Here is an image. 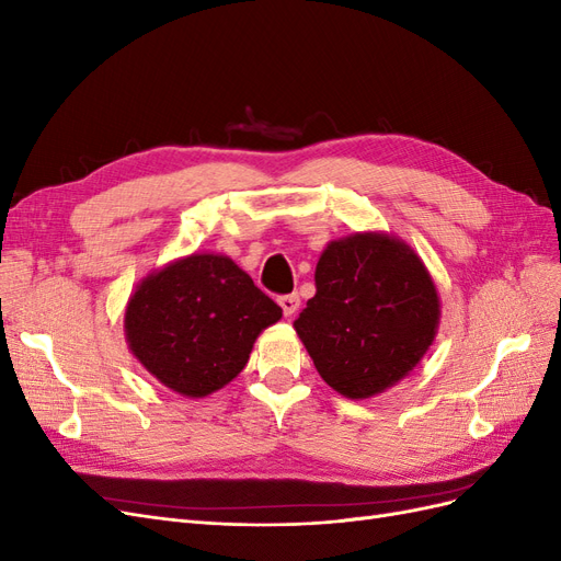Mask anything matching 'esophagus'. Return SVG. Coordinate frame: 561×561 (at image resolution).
<instances>
[{
  "label": "esophagus",
  "mask_w": 561,
  "mask_h": 561,
  "mask_svg": "<svg viewBox=\"0 0 561 561\" xmlns=\"http://www.w3.org/2000/svg\"><path fill=\"white\" fill-rule=\"evenodd\" d=\"M278 304H280L283 313H285L287 318H293V316L297 313V309H299V295H297V293L283 295V297H278Z\"/></svg>",
  "instance_id": "1"
}]
</instances>
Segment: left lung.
<instances>
[{"mask_svg": "<svg viewBox=\"0 0 561 561\" xmlns=\"http://www.w3.org/2000/svg\"><path fill=\"white\" fill-rule=\"evenodd\" d=\"M439 325V297L419 254L388 233L332 241L316 266V297L295 320L318 375L365 400L419 365Z\"/></svg>", "mask_w": 561, "mask_h": 561, "instance_id": "1", "label": "left lung"}]
</instances>
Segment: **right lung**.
I'll return each mask as SVG.
<instances>
[{"instance_id":"right-lung-1","label":"right lung","mask_w":561,"mask_h":561,"mask_svg":"<svg viewBox=\"0 0 561 561\" xmlns=\"http://www.w3.org/2000/svg\"><path fill=\"white\" fill-rule=\"evenodd\" d=\"M280 316L239 264L196 252L135 287L124 328L151 377L184 398H206L241 375L254 339Z\"/></svg>"}]
</instances>
